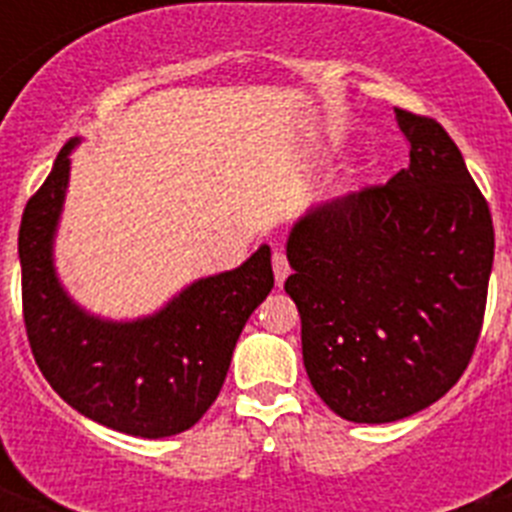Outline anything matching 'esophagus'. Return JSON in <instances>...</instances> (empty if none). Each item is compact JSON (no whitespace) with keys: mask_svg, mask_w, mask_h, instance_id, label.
<instances>
[{"mask_svg":"<svg viewBox=\"0 0 512 512\" xmlns=\"http://www.w3.org/2000/svg\"><path fill=\"white\" fill-rule=\"evenodd\" d=\"M271 266H274V279H277V287H282L289 277V261L282 251H274L271 256Z\"/></svg>","mask_w":512,"mask_h":512,"instance_id":"esophagus-1","label":"esophagus"}]
</instances>
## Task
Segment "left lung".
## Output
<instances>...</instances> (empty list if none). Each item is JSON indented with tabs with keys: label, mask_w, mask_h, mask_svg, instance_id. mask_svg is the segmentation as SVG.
Instances as JSON below:
<instances>
[{
	"label": "left lung",
	"mask_w": 512,
	"mask_h": 512,
	"mask_svg": "<svg viewBox=\"0 0 512 512\" xmlns=\"http://www.w3.org/2000/svg\"><path fill=\"white\" fill-rule=\"evenodd\" d=\"M410 166L384 187L310 207L284 282L307 377L336 415L392 423L459 382L485 318L495 230L449 133L395 110Z\"/></svg>",
	"instance_id": "8db88e82"
}]
</instances>
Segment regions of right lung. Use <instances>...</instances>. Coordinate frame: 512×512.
Segmentation results:
<instances>
[{"instance_id":"1","label":"right lung","mask_w":512,"mask_h":512,"mask_svg":"<svg viewBox=\"0 0 512 512\" xmlns=\"http://www.w3.org/2000/svg\"><path fill=\"white\" fill-rule=\"evenodd\" d=\"M69 140L20 223L22 310L40 372L71 408L112 431L166 438L207 413L251 312L274 287L271 248L238 269L187 284L161 310L107 320L63 289L53 261L71 176Z\"/></svg>"}]
</instances>
